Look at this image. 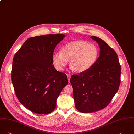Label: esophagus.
Returning <instances> with one entry per match:
<instances>
[{"instance_id": "1", "label": "esophagus", "mask_w": 134, "mask_h": 134, "mask_svg": "<svg viewBox=\"0 0 134 134\" xmlns=\"http://www.w3.org/2000/svg\"><path fill=\"white\" fill-rule=\"evenodd\" d=\"M67 78H68V82H69V80L71 78V75L70 74H67Z\"/></svg>"}]
</instances>
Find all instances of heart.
Wrapping results in <instances>:
<instances>
[{"label":"heart","mask_w":134,"mask_h":134,"mask_svg":"<svg viewBox=\"0 0 134 134\" xmlns=\"http://www.w3.org/2000/svg\"><path fill=\"white\" fill-rule=\"evenodd\" d=\"M99 55L98 48L86 41H77L64 46L60 52L54 53L52 60L55 68L63 70L69 59L70 68L77 72L90 69L96 62Z\"/></svg>","instance_id":"obj_1"}]
</instances>
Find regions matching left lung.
Wrapping results in <instances>:
<instances>
[{
	"label": "left lung",
	"mask_w": 134,
	"mask_h": 134,
	"mask_svg": "<svg viewBox=\"0 0 134 134\" xmlns=\"http://www.w3.org/2000/svg\"><path fill=\"white\" fill-rule=\"evenodd\" d=\"M91 38L99 46V56L90 69L73 75L70 80L75 107L82 113L94 112L107 107L121 82V65L115 51L100 38Z\"/></svg>",
	"instance_id": "1"
}]
</instances>
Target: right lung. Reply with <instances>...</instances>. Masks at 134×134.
Returning a JSON list of instances; mask_svg holds the SVG:
<instances>
[{
    "instance_id": "1",
    "label": "right lung",
    "mask_w": 134,
    "mask_h": 134,
    "mask_svg": "<svg viewBox=\"0 0 134 134\" xmlns=\"http://www.w3.org/2000/svg\"><path fill=\"white\" fill-rule=\"evenodd\" d=\"M64 34H49L28 39L14 55L11 80L19 102L30 111L42 114L52 112L63 88L65 74L57 71L52 56Z\"/></svg>"
}]
</instances>
